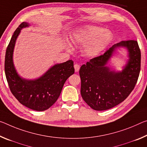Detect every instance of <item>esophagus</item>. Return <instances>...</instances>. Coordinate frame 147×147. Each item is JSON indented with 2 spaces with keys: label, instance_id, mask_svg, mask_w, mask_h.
<instances>
[{
  "label": "esophagus",
  "instance_id": "34e87169",
  "mask_svg": "<svg viewBox=\"0 0 147 147\" xmlns=\"http://www.w3.org/2000/svg\"><path fill=\"white\" fill-rule=\"evenodd\" d=\"M74 70H75V72H78L80 66L78 64H75L74 65Z\"/></svg>",
  "mask_w": 147,
  "mask_h": 147
}]
</instances>
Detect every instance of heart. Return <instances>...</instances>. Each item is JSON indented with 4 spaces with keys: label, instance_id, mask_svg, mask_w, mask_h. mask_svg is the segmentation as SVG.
<instances>
[{
    "label": "heart",
    "instance_id": "b5f03b06",
    "mask_svg": "<svg viewBox=\"0 0 147 147\" xmlns=\"http://www.w3.org/2000/svg\"><path fill=\"white\" fill-rule=\"evenodd\" d=\"M113 38V33L109 30L95 25H85L75 30L71 37V42L75 45L85 46L84 54L88 57L94 58L99 56L108 47ZM65 46L68 52L73 51L70 43H65Z\"/></svg>",
    "mask_w": 147,
    "mask_h": 147
}]
</instances>
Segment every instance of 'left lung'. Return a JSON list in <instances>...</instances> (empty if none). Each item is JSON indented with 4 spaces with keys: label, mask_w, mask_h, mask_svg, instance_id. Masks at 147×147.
<instances>
[{
    "label": "left lung",
    "mask_w": 147,
    "mask_h": 147,
    "mask_svg": "<svg viewBox=\"0 0 147 147\" xmlns=\"http://www.w3.org/2000/svg\"><path fill=\"white\" fill-rule=\"evenodd\" d=\"M124 48L128 59L123 70L116 71L107 66L116 51ZM141 69V51L136 40L115 44L103 55L81 66L80 93L82 99L95 111H105L122 103L132 92Z\"/></svg>",
    "instance_id": "8db88e82"
}]
</instances>
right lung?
Here are the masks:
<instances>
[{
	"instance_id": "right-lung-1",
	"label": "right lung",
	"mask_w": 147,
	"mask_h": 147,
	"mask_svg": "<svg viewBox=\"0 0 147 147\" xmlns=\"http://www.w3.org/2000/svg\"><path fill=\"white\" fill-rule=\"evenodd\" d=\"M29 25V23L23 22L13 32L6 49L4 70L10 89L18 101L32 110L44 111L57 100L65 81L74 73V65L72 60H69L53 65L37 78L29 80L22 77L13 64V50L21 30Z\"/></svg>"
}]
</instances>
